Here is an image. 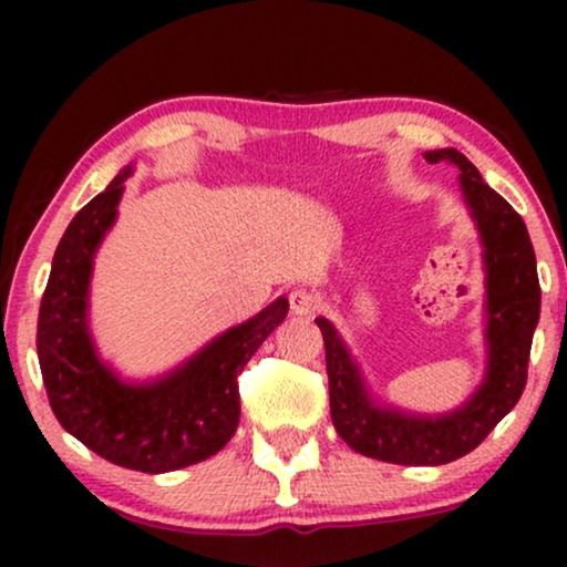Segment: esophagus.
Wrapping results in <instances>:
<instances>
[{"label": "esophagus", "mask_w": 567, "mask_h": 567, "mask_svg": "<svg viewBox=\"0 0 567 567\" xmlns=\"http://www.w3.org/2000/svg\"><path fill=\"white\" fill-rule=\"evenodd\" d=\"M289 309L299 317H312L320 309V297L309 289H293L289 293Z\"/></svg>", "instance_id": "34e87169"}]
</instances>
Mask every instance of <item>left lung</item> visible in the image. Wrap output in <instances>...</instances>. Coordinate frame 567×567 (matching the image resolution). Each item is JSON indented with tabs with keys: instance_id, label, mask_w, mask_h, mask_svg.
<instances>
[{
	"instance_id": "8db88e82",
	"label": "left lung",
	"mask_w": 567,
	"mask_h": 567,
	"mask_svg": "<svg viewBox=\"0 0 567 567\" xmlns=\"http://www.w3.org/2000/svg\"><path fill=\"white\" fill-rule=\"evenodd\" d=\"M429 162H454L462 169L464 200L477 219L487 266V377L467 405L452 415L413 417L374 408L343 340L317 317L324 340L330 382V415L353 452L392 464H446L483 444L487 433L516 405L526 386L534 328L539 322L537 258L522 216L483 181L456 150L425 154Z\"/></svg>"
}]
</instances>
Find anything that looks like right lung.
<instances>
[{
  "instance_id": "obj_1",
  "label": "right lung",
  "mask_w": 567,
  "mask_h": 567,
  "mask_svg": "<svg viewBox=\"0 0 567 567\" xmlns=\"http://www.w3.org/2000/svg\"><path fill=\"white\" fill-rule=\"evenodd\" d=\"M128 173L115 175L61 237L38 312L35 346L56 421L103 460L157 475L204 462L235 436L237 379L262 340L286 320L289 301L278 299L258 317L227 330L157 384L118 382L97 361L84 309L92 255L115 219Z\"/></svg>"
}]
</instances>
